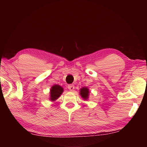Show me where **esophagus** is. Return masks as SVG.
Instances as JSON below:
<instances>
[{"mask_svg": "<svg viewBox=\"0 0 147 147\" xmlns=\"http://www.w3.org/2000/svg\"><path fill=\"white\" fill-rule=\"evenodd\" d=\"M67 88L69 90H70V91H73L74 89V85H69Z\"/></svg>", "mask_w": 147, "mask_h": 147, "instance_id": "34e87169", "label": "esophagus"}]
</instances>
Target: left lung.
I'll list each match as a JSON object with an SVG mask.
<instances>
[{
  "label": "left lung",
  "instance_id": "1",
  "mask_svg": "<svg viewBox=\"0 0 147 147\" xmlns=\"http://www.w3.org/2000/svg\"><path fill=\"white\" fill-rule=\"evenodd\" d=\"M80 95L84 100H87L89 96V90L86 87H83L80 89Z\"/></svg>",
  "mask_w": 147,
  "mask_h": 147
}]
</instances>
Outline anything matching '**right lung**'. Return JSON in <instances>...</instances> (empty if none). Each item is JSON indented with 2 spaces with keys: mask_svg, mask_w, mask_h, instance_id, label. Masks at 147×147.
<instances>
[{
  "mask_svg": "<svg viewBox=\"0 0 147 147\" xmlns=\"http://www.w3.org/2000/svg\"><path fill=\"white\" fill-rule=\"evenodd\" d=\"M64 91V89L62 86L58 85H55L52 86L50 92V99L51 101H55L57 100L59 96L61 95Z\"/></svg>",
  "mask_w": 147,
  "mask_h": 147,
  "instance_id": "add662e5",
  "label": "right lung"
}]
</instances>
